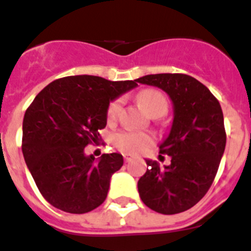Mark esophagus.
Instances as JSON below:
<instances>
[{
  "label": "esophagus",
  "instance_id": "esophagus-1",
  "mask_svg": "<svg viewBox=\"0 0 251 251\" xmlns=\"http://www.w3.org/2000/svg\"><path fill=\"white\" fill-rule=\"evenodd\" d=\"M124 160H125L126 162H130V161L132 160V156H131V154H129V153H125V154H124Z\"/></svg>",
  "mask_w": 251,
  "mask_h": 251
}]
</instances>
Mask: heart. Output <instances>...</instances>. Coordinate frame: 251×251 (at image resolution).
Listing matches in <instances>:
<instances>
[{"mask_svg":"<svg viewBox=\"0 0 251 251\" xmlns=\"http://www.w3.org/2000/svg\"><path fill=\"white\" fill-rule=\"evenodd\" d=\"M138 101L144 111L152 117H161L168 112V98L162 91L156 90V89H146V90L140 91L138 94ZM121 99H115L109 103L107 108L108 121H115L117 119V116L121 111ZM112 142H113L116 148H119L122 152L140 153L153 144V136L147 134V132L122 130V131L116 132L112 138Z\"/></svg>","mask_w":251,"mask_h":251,"instance_id":"b5f03b06","label":"heart"}]
</instances>
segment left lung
Instances as JSON below:
<instances>
[{
  "instance_id": "left-lung-1",
  "label": "left lung",
  "mask_w": 251,
  "mask_h": 251,
  "mask_svg": "<svg viewBox=\"0 0 251 251\" xmlns=\"http://www.w3.org/2000/svg\"><path fill=\"white\" fill-rule=\"evenodd\" d=\"M160 87L174 107V120L160 153L172 164L160 168L146 160V174L138 182L139 196L160 214H178L195 206L213 184L225 153V120L221 104L210 90L183 73H158L135 79ZM161 157V154H160Z\"/></svg>"
}]
</instances>
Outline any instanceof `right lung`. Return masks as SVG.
I'll list each match as a JSON object with an SVG mask.
<instances>
[{"mask_svg":"<svg viewBox=\"0 0 251 251\" xmlns=\"http://www.w3.org/2000/svg\"><path fill=\"white\" fill-rule=\"evenodd\" d=\"M135 86V79L81 75L55 79L34 98L24 115L22 151L41 195L52 206L83 214L104 202L124 158L104 153L95 160L83 150L99 140L109 101Z\"/></svg>","mask_w":251,"mask_h":251,"instance_id":"obj_1","label":"right lung"}]
</instances>
